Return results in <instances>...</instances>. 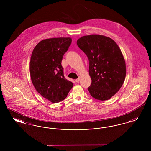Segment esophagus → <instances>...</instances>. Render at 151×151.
Wrapping results in <instances>:
<instances>
[{
  "instance_id": "esophagus-1",
  "label": "esophagus",
  "mask_w": 151,
  "mask_h": 151,
  "mask_svg": "<svg viewBox=\"0 0 151 151\" xmlns=\"http://www.w3.org/2000/svg\"><path fill=\"white\" fill-rule=\"evenodd\" d=\"M80 81V77H79L78 79H76V80H75V81H76V82H77V83H78V82H79Z\"/></svg>"
}]
</instances>
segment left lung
Returning a JSON list of instances; mask_svg holds the SVG:
<instances>
[{
  "label": "left lung",
  "instance_id": "1",
  "mask_svg": "<svg viewBox=\"0 0 151 151\" xmlns=\"http://www.w3.org/2000/svg\"><path fill=\"white\" fill-rule=\"evenodd\" d=\"M77 45L89 60L91 96L108 100L122 86L126 74L124 57L118 45L111 38L102 35L83 36Z\"/></svg>",
  "mask_w": 151,
  "mask_h": 151
}]
</instances>
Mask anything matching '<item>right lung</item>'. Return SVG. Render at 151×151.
<instances>
[{"label":"right lung","instance_id":"right-lung-1","mask_svg":"<svg viewBox=\"0 0 151 151\" xmlns=\"http://www.w3.org/2000/svg\"><path fill=\"white\" fill-rule=\"evenodd\" d=\"M72 39L60 37L45 39L34 48L30 61V74L36 91L53 103L63 100L73 84L64 76L61 65Z\"/></svg>","mask_w":151,"mask_h":151}]
</instances>
